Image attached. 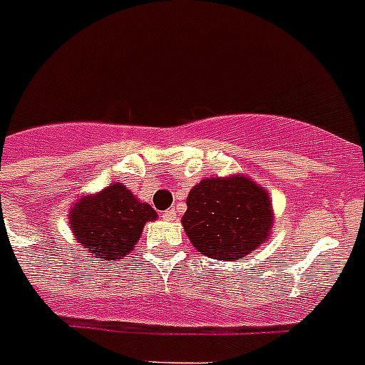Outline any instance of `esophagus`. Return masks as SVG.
<instances>
[{
  "label": "esophagus",
  "mask_w": 365,
  "mask_h": 365,
  "mask_svg": "<svg viewBox=\"0 0 365 365\" xmlns=\"http://www.w3.org/2000/svg\"><path fill=\"white\" fill-rule=\"evenodd\" d=\"M163 220H166V222H170V220H174L176 217V208H168V210L163 212Z\"/></svg>",
  "instance_id": "obj_1"
}]
</instances>
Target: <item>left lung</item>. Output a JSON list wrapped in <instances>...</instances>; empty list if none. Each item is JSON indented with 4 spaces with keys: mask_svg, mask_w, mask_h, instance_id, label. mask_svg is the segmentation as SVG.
I'll list each match as a JSON object with an SVG mask.
<instances>
[{
    "mask_svg": "<svg viewBox=\"0 0 365 365\" xmlns=\"http://www.w3.org/2000/svg\"><path fill=\"white\" fill-rule=\"evenodd\" d=\"M182 223L191 244L205 255L242 259L271 233V200L248 178H208L189 191Z\"/></svg>",
    "mask_w": 365,
    "mask_h": 365,
    "instance_id": "8db88e82",
    "label": "left lung"
}]
</instances>
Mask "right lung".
<instances>
[{
	"label": "right lung",
	"mask_w": 365,
	"mask_h": 365,
	"mask_svg": "<svg viewBox=\"0 0 365 365\" xmlns=\"http://www.w3.org/2000/svg\"><path fill=\"white\" fill-rule=\"evenodd\" d=\"M157 214L149 205L113 183L94 197H85L70 212V225L76 239L93 257L121 259L138 242L145 222Z\"/></svg>",
	"instance_id": "obj_1"
}]
</instances>
